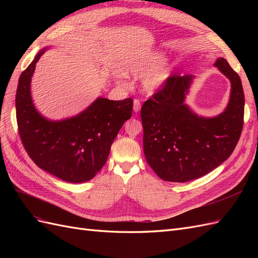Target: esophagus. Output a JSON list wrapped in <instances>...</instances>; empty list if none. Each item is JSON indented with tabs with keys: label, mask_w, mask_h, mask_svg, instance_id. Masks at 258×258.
<instances>
[{
	"label": "esophagus",
	"mask_w": 258,
	"mask_h": 258,
	"mask_svg": "<svg viewBox=\"0 0 258 258\" xmlns=\"http://www.w3.org/2000/svg\"><path fill=\"white\" fill-rule=\"evenodd\" d=\"M141 110V101L139 99H135L134 100V111L137 113Z\"/></svg>",
	"instance_id": "esophagus-1"
}]
</instances>
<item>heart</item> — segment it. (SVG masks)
Here are the masks:
<instances>
[{
	"label": "heart",
	"instance_id": "obj_1",
	"mask_svg": "<svg viewBox=\"0 0 258 258\" xmlns=\"http://www.w3.org/2000/svg\"><path fill=\"white\" fill-rule=\"evenodd\" d=\"M165 57L162 53L155 52L136 58L129 61L124 67L126 74L132 76H142V85L145 90L155 91L165 84L170 75L169 69L161 66ZM121 84H126V75H120Z\"/></svg>",
	"mask_w": 258,
	"mask_h": 258
}]
</instances>
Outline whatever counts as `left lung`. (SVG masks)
<instances>
[{
	"label": "left lung",
	"mask_w": 258,
	"mask_h": 258,
	"mask_svg": "<svg viewBox=\"0 0 258 258\" xmlns=\"http://www.w3.org/2000/svg\"><path fill=\"white\" fill-rule=\"evenodd\" d=\"M215 66L231 82L221 115L204 118L184 104L190 75H170L141 108L145 158L163 181L185 183L208 174L228 159L239 141L244 117L240 76L224 58Z\"/></svg>",
	"instance_id": "8db88e82"
}]
</instances>
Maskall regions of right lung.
Wrapping results in <instances>:
<instances>
[{
    "mask_svg": "<svg viewBox=\"0 0 258 258\" xmlns=\"http://www.w3.org/2000/svg\"><path fill=\"white\" fill-rule=\"evenodd\" d=\"M37 54L19 77L16 118L26 152L37 167L70 183L95 177L107 160L112 143L132 115L134 100L99 98L73 118L49 121L37 113L30 93V83Z\"/></svg>",
    "mask_w": 258,
    "mask_h": 258,
    "instance_id": "add662e5",
    "label": "right lung"
}]
</instances>
